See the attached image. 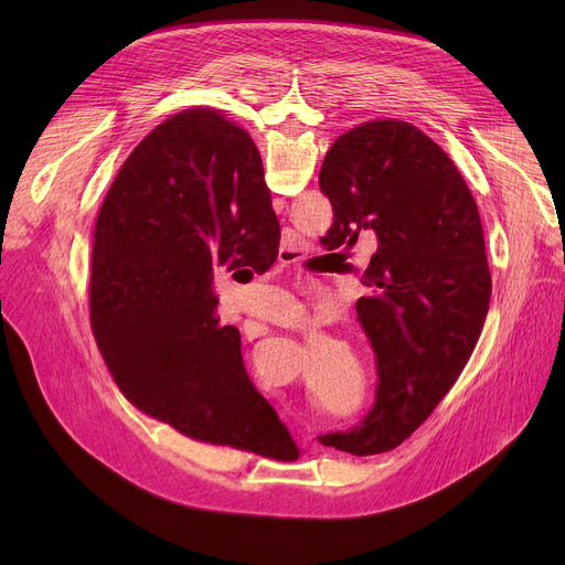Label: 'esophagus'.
<instances>
[{"instance_id": "obj_1", "label": "esophagus", "mask_w": 565, "mask_h": 565, "mask_svg": "<svg viewBox=\"0 0 565 565\" xmlns=\"http://www.w3.org/2000/svg\"><path fill=\"white\" fill-rule=\"evenodd\" d=\"M279 260L281 263H295V260H300V254L295 252V249H290V247H281L279 249Z\"/></svg>"}]
</instances>
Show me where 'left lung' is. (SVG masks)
I'll return each instance as SVG.
<instances>
[{
    "label": "left lung",
    "mask_w": 565,
    "mask_h": 565,
    "mask_svg": "<svg viewBox=\"0 0 565 565\" xmlns=\"http://www.w3.org/2000/svg\"><path fill=\"white\" fill-rule=\"evenodd\" d=\"M318 183L334 207L324 247L377 237L360 270L358 318L380 377L362 426L318 439L352 456L384 454L430 417L477 348L492 292L483 224L454 160L398 118L343 132Z\"/></svg>",
    "instance_id": "left-lung-1"
}]
</instances>
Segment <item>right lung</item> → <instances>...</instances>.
<instances>
[{"label":"right lung","instance_id":"add662e5","mask_svg":"<svg viewBox=\"0 0 565 565\" xmlns=\"http://www.w3.org/2000/svg\"><path fill=\"white\" fill-rule=\"evenodd\" d=\"M279 235L258 148L220 109L173 114L118 169L94 228L88 316L146 417L215 447L300 456L247 377L241 332L213 313L217 267L263 275Z\"/></svg>","mask_w":565,"mask_h":565}]
</instances>
